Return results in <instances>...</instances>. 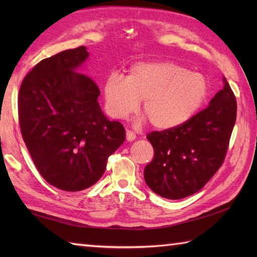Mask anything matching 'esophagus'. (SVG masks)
<instances>
[{
	"instance_id": "1",
	"label": "esophagus",
	"mask_w": 257,
	"mask_h": 257,
	"mask_svg": "<svg viewBox=\"0 0 257 257\" xmlns=\"http://www.w3.org/2000/svg\"><path fill=\"white\" fill-rule=\"evenodd\" d=\"M125 136H127V140L128 141H133L135 140L136 138H137V136H136V134L134 132H132V130H125Z\"/></svg>"
}]
</instances>
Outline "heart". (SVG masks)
I'll return each mask as SVG.
<instances>
[{
    "label": "heart",
    "instance_id": "b5f03b06",
    "mask_svg": "<svg viewBox=\"0 0 257 257\" xmlns=\"http://www.w3.org/2000/svg\"><path fill=\"white\" fill-rule=\"evenodd\" d=\"M209 91L210 83L203 74L169 61L136 63L129 67L127 77L111 74L103 87L111 117H128L144 100L146 117L158 130L187 122L203 105Z\"/></svg>",
    "mask_w": 257,
    "mask_h": 257
}]
</instances>
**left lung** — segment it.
I'll list each match as a JSON object with an SVG mask.
<instances>
[{
    "label": "left lung",
    "instance_id": "1",
    "mask_svg": "<svg viewBox=\"0 0 257 257\" xmlns=\"http://www.w3.org/2000/svg\"><path fill=\"white\" fill-rule=\"evenodd\" d=\"M224 87L207 108L179 127L147 135L155 157L145 168L147 185L163 198L179 200L204 187L219 170L236 120V99Z\"/></svg>",
    "mask_w": 257,
    "mask_h": 257
}]
</instances>
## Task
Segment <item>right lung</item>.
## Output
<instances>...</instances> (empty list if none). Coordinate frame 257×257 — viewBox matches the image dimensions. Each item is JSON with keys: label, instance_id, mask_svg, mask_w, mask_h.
I'll return each instance as SVG.
<instances>
[{"label": "right lung", "instance_id": "obj_1", "mask_svg": "<svg viewBox=\"0 0 257 257\" xmlns=\"http://www.w3.org/2000/svg\"><path fill=\"white\" fill-rule=\"evenodd\" d=\"M87 57L79 46L43 59L19 92L20 128L33 162L45 181L69 192L94 185L125 139L123 125L102 113L95 81L76 72Z\"/></svg>", "mask_w": 257, "mask_h": 257}]
</instances>
